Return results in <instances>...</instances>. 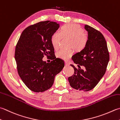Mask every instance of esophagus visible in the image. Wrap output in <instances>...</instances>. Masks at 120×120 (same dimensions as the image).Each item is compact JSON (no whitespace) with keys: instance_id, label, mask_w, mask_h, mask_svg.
I'll return each mask as SVG.
<instances>
[{"instance_id":"34e87169","label":"esophagus","mask_w":120,"mask_h":120,"mask_svg":"<svg viewBox=\"0 0 120 120\" xmlns=\"http://www.w3.org/2000/svg\"><path fill=\"white\" fill-rule=\"evenodd\" d=\"M65 65H67V66H68V65H69V64H70L69 63L68 61H65Z\"/></svg>"}]
</instances>
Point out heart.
Returning a JSON list of instances; mask_svg holds the SVG:
<instances>
[{
	"instance_id": "heart-1",
	"label": "heart",
	"mask_w": 120,
	"mask_h": 120,
	"mask_svg": "<svg viewBox=\"0 0 120 120\" xmlns=\"http://www.w3.org/2000/svg\"><path fill=\"white\" fill-rule=\"evenodd\" d=\"M62 37L70 38V46L75 50L80 51L85 48L88 41V36L83 30L76 24H66L60 29V32H55L52 35L51 41L55 50L59 48ZM73 49H61L56 53V56L63 60H68L73 55Z\"/></svg>"
}]
</instances>
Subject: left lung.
<instances>
[{
	"instance_id": "obj_1",
	"label": "left lung",
	"mask_w": 120,
	"mask_h": 120,
	"mask_svg": "<svg viewBox=\"0 0 120 120\" xmlns=\"http://www.w3.org/2000/svg\"><path fill=\"white\" fill-rule=\"evenodd\" d=\"M84 28L88 32L87 44L83 50L72 57L79 68L70 64L74 73L68 80L72 88L87 91L93 90L104 75L110 57L106 41L101 33L88 25ZM82 65L86 68L84 70L80 67Z\"/></svg>"
}]
</instances>
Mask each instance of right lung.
<instances>
[{"label":"right lung","mask_w":120,"mask_h":120,"mask_svg":"<svg viewBox=\"0 0 120 120\" xmlns=\"http://www.w3.org/2000/svg\"><path fill=\"white\" fill-rule=\"evenodd\" d=\"M59 25L50 21L30 25L22 32L15 47V57L18 74L30 90L43 92L51 88L55 76L64 67L63 60L56 58L43 61L44 56L55 55L51 41Z\"/></svg>","instance_id":"add662e5"}]
</instances>
